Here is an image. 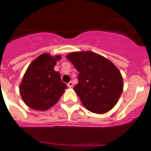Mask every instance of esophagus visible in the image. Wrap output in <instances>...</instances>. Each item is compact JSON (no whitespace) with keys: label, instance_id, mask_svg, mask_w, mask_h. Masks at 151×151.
I'll list each match as a JSON object with an SVG mask.
<instances>
[{"label":"esophagus","instance_id":"34e87169","mask_svg":"<svg viewBox=\"0 0 151 151\" xmlns=\"http://www.w3.org/2000/svg\"><path fill=\"white\" fill-rule=\"evenodd\" d=\"M67 86H68L69 88H72L73 87V82L72 81H70V82L67 84Z\"/></svg>","mask_w":151,"mask_h":151}]
</instances>
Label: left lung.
I'll return each mask as SVG.
<instances>
[{
    "mask_svg": "<svg viewBox=\"0 0 151 151\" xmlns=\"http://www.w3.org/2000/svg\"><path fill=\"white\" fill-rule=\"evenodd\" d=\"M78 71L73 88L88 110L104 114L110 110L123 91V79L112 62L93 52H74L66 55Z\"/></svg>",
    "mask_w": 151,
    "mask_h": 151,
    "instance_id": "obj_1",
    "label": "left lung"
}]
</instances>
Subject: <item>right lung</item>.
I'll list each match as a JSON object with an SVG mask.
<instances>
[{"label":"right lung","instance_id":"right-lung-1","mask_svg":"<svg viewBox=\"0 0 151 151\" xmlns=\"http://www.w3.org/2000/svg\"><path fill=\"white\" fill-rule=\"evenodd\" d=\"M60 55H39L29 64L19 85V92L26 105L35 110H48L61 98L67 88L59 72L54 70Z\"/></svg>","mask_w":151,"mask_h":151}]
</instances>
